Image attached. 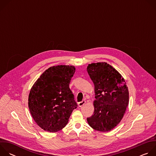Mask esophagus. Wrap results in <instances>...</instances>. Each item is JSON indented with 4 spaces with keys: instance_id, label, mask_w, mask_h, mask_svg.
Segmentation results:
<instances>
[{
    "instance_id": "1",
    "label": "esophagus",
    "mask_w": 156,
    "mask_h": 156,
    "mask_svg": "<svg viewBox=\"0 0 156 156\" xmlns=\"http://www.w3.org/2000/svg\"><path fill=\"white\" fill-rule=\"evenodd\" d=\"M85 102H86V101H85L84 100H83V101H81V102H79L78 103V106H79V107H81V106H83V105L85 104Z\"/></svg>"
}]
</instances>
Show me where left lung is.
<instances>
[{"instance_id": "8db88e82", "label": "left lung", "mask_w": 156, "mask_h": 156, "mask_svg": "<svg viewBox=\"0 0 156 156\" xmlns=\"http://www.w3.org/2000/svg\"><path fill=\"white\" fill-rule=\"evenodd\" d=\"M87 71L94 84L96 98L87 123L96 130L110 131L120 123L128 105V87L121 75L105 62L89 64Z\"/></svg>"}]
</instances>
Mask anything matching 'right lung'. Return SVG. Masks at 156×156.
<instances>
[{"instance_id": "obj_1", "label": "right lung", "mask_w": 156, "mask_h": 156, "mask_svg": "<svg viewBox=\"0 0 156 156\" xmlns=\"http://www.w3.org/2000/svg\"><path fill=\"white\" fill-rule=\"evenodd\" d=\"M73 66H53L44 72L31 89L28 107L36 123L43 129L57 132L69 122L78 105L69 84Z\"/></svg>"}]
</instances>
